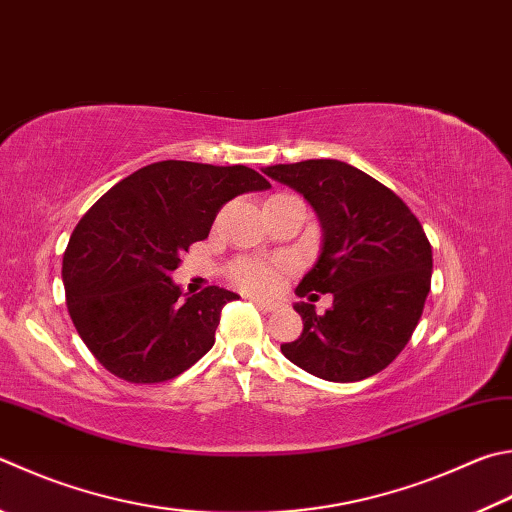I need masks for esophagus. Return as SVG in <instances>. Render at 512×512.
<instances>
[{
	"label": "esophagus",
	"instance_id": "esophagus-1",
	"mask_svg": "<svg viewBox=\"0 0 512 512\" xmlns=\"http://www.w3.org/2000/svg\"><path fill=\"white\" fill-rule=\"evenodd\" d=\"M248 300L253 302V304H257L259 309L262 311H266V313H271V311H275L277 309V304L275 302H271V300H262V297H255V295H248Z\"/></svg>",
	"mask_w": 512,
	"mask_h": 512
}]
</instances>
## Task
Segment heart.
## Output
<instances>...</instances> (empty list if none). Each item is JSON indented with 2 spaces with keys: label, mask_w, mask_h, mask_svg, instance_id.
Instances as JSON below:
<instances>
[{
  "label": "heart",
  "mask_w": 512,
  "mask_h": 512,
  "mask_svg": "<svg viewBox=\"0 0 512 512\" xmlns=\"http://www.w3.org/2000/svg\"><path fill=\"white\" fill-rule=\"evenodd\" d=\"M291 264L288 262H271V259L259 257H239L228 268L230 280L237 286L253 293H273L280 288L284 275Z\"/></svg>",
  "instance_id": "obj_1"
}]
</instances>
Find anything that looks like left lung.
I'll list each match as a JSON object with an SVG mask.
<instances>
[{"instance_id": "left-lung-1", "label": "left lung", "mask_w": 512, "mask_h": 512, "mask_svg": "<svg viewBox=\"0 0 512 512\" xmlns=\"http://www.w3.org/2000/svg\"><path fill=\"white\" fill-rule=\"evenodd\" d=\"M264 174L311 203L322 250L295 293L302 336L282 353L331 383H356L383 371L410 342L432 282V246L405 201L358 167L313 159L264 167ZM331 292L320 316L311 301Z\"/></svg>"}]
</instances>
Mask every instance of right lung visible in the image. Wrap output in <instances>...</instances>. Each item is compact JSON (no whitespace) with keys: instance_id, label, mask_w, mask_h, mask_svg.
Returning a JSON list of instances; mask_svg holds the SVG:
<instances>
[{"instance_id":"right-lung-1","label":"right lung","mask_w":512,"mask_h":512,"mask_svg":"<svg viewBox=\"0 0 512 512\" xmlns=\"http://www.w3.org/2000/svg\"><path fill=\"white\" fill-rule=\"evenodd\" d=\"M268 188L246 165L159 161L87 210L64 250L62 282L73 327L109 374L165 383L212 349L221 309L239 295L208 286L179 300L170 275L224 203Z\"/></svg>"}]
</instances>
